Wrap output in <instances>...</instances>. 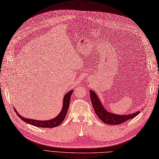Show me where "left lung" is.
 <instances>
[{"label":"left lung","mask_w":159,"mask_h":159,"mask_svg":"<svg viewBox=\"0 0 159 159\" xmlns=\"http://www.w3.org/2000/svg\"><path fill=\"white\" fill-rule=\"evenodd\" d=\"M90 96L95 113L99 118L106 124L111 125H120L129 119H134L135 116H136L139 113V111H137L136 113L128 115H118L111 113L105 110L102 106L100 101L99 100V98H98V96L96 95V93L90 90Z\"/></svg>","instance_id":"obj_1"}]
</instances>
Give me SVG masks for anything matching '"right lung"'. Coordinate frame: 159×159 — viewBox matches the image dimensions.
<instances>
[{"label":"right lung","instance_id":"right-lung-1","mask_svg":"<svg viewBox=\"0 0 159 159\" xmlns=\"http://www.w3.org/2000/svg\"><path fill=\"white\" fill-rule=\"evenodd\" d=\"M72 93H73V90H70V92H67L66 94V96H64L63 105L61 111L60 112V113L56 117V118L53 119L52 120H37L26 119V118H25V117L21 116L18 113H17V111L15 109H14V110L16 111L17 115L22 120L25 121V122L28 123V124H30L34 126L41 127V128H54V127H56L60 125H61V122L63 121L65 117H66L67 113V110L69 109L70 96H71Z\"/></svg>","mask_w":159,"mask_h":159}]
</instances>
